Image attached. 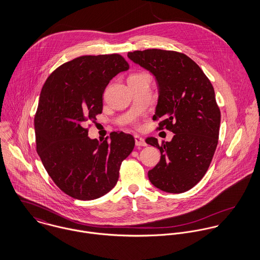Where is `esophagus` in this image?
<instances>
[{
	"label": "esophagus",
	"mask_w": 260,
	"mask_h": 260,
	"mask_svg": "<svg viewBox=\"0 0 260 260\" xmlns=\"http://www.w3.org/2000/svg\"><path fill=\"white\" fill-rule=\"evenodd\" d=\"M135 142H136V146H138V147H146L147 146L144 138H142L139 135L135 136Z\"/></svg>",
	"instance_id": "34e87169"
}]
</instances>
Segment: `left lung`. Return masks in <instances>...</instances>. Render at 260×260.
Wrapping results in <instances>:
<instances>
[{"label": "left lung", "mask_w": 260, "mask_h": 260, "mask_svg": "<svg viewBox=\"0 0 260 260\" xmlns=\"http://www.w3.org/2000/svg\"><path fill=\"white\" fill-rule=\"evenodd\" d=\"M127 57L156 78L158 98L153 119H160L158 129L175 134L161 145L156 138L146 139L160 152L149 180L167 193L186 192L206 174L218 144L221 114L214 88L202 69L183 53L148 49L128 52Z\"/></svg>", "instance_id": "left-lung-1"}]
</instances>
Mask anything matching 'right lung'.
<instances>
[{
  "label": "right lung",
  "mask_w": 260,
  "mask_h": 260,
  "mask_svg": "<svg viewBox=\"0 0 260 260\" xmlns=\"http://www.w3.org/2000/svg\"><path fill=\"white\" fill-rule=\"evenodd\" d=\"M128 68L118 54L80 56L58 67L43 85L34 120L37 153L54 183L72 198L94 200L108 193L134 150L129 134L113 132L99 142L85 128L102 113L109 81Z\"/></svg>",
  "instance_id": "obj_1"
}]
</instances>
